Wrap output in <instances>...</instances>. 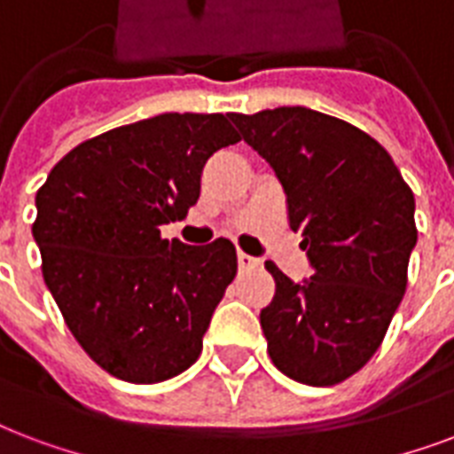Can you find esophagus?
Here are the masks:
<instances>
[{
	"label": "esophagus",
	"mask_w": 454,
	"mask_h": 454,
	"mask_svg": "<svg viewBox=\"0 0 454 454\" xmlns=\"http://www.w3.org/2000/svg\"><path fill=\"white\" fill-rule=\"evenodd\" d=\"M238 266H240L242 271H250V269H259V266H262V262L254 257H250V254H245V252H238Z\"/></svg>",
	"instance_id": "34e87169"
}]
</instances>
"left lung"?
Segmentation results:
<instances>
[{"label":"left lung","mask_w":454,"mask_h":454,"mask_svg":"<svg viewBox=\"0 0 454 454\" xmlns=\"http://www.w3.org/2000/svg\"><path fill=\"white\" fill-rule=\"evenodd\" d=\"M228 116L278 176L314 271L295 283L266 262L269 357L297 383L335 386L373 357L403 302L414 195L388 152L348 121L304 106Z\"/></svg>","instance_id":"8db88e82"}]
</instances>
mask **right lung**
Instances as JSON below:
<instances>
[{
	"label": "right lung",
	"instance_id": "1",
	"mask_svg": "<svg viewBox=\"0 0 454 454\" xmlns=\"http://www.w3.org/2000/svg\"><path fill=\"white\" fill-rule=\"evenodd\" d=\"M240 135L223 114H159L68 152L35 197L43 276L104 372L159 383L195 364L238 257L226 238L164 240L200 197L207 159Z\"/></svg>",
	"mask_w": 454,
	"mask_h": 454
}]
</instances>
